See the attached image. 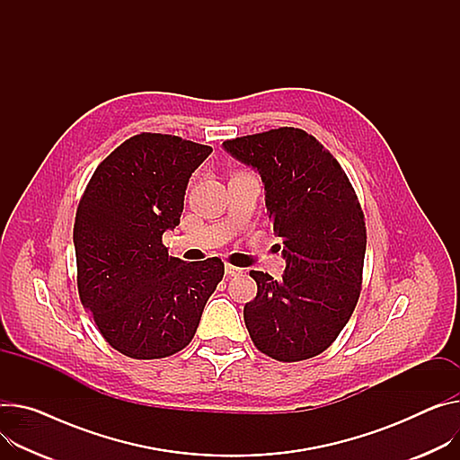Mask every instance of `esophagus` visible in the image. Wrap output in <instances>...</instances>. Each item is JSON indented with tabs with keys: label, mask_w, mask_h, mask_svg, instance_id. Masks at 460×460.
Wrapping results in <instances>:
<instances>
[{
	"label": "esophagus",
	"mask_w": 460,
	"mask_h": 460,
	"mask_svg": "<svg viewBox=\"0 0 460 460\" xmlns=\"http://www.w3.org/2000/svg\"><path fill=\"white\" fill-rule=\"evenodd\" d=\"M225 272H226L228 276H237V274H241V272H243V269H241V267H235V265H230V263H226V265H225Z\"/></svg>",
	"instance_id": "34e87169"
}]
</instances>
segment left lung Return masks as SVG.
Wrapping results in <instances>:
<instances>
[{"instance_id": "left-lung-1", "label": "left lung", "mask_w": 460, "mask_h": 460, "mask_svg": "<svg viewBox=\"0 0 460 460\" xmlns=\"http://www.w3.org/2000/svg\"><path fill=\"white\" fill-rule=\"evenodd\" d=\"M223 147L260 171L288 263L279 281L251 270L258 293L243 309L246 330L276 361L311 359L339 337L361 295L367 225L356 190L333 155L302 128H270Z\"/></svg>"}]
</instances>
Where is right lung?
I'll use <instances>...</instances> for the list:
<instances>
[{
    "mask_svg": "<svg viewBox=\"0 0 460 460\" xmlns=\"http://www.w3.org/2000/svg\"><path fill=\"white\" fill-rule=\"evenodd\" d=\"M209 146L172 134L125 139L93 171L81 197L74 243L77 289L101 335L132 359L184 349L225 263L169 256L162 235L181 223L191 172Z\"/></svg>",
    "mask_w": 460,
    "mask_h": 460,
    "instance_id": "add662e5",
    "label": "right lung"
}]
</instances>
